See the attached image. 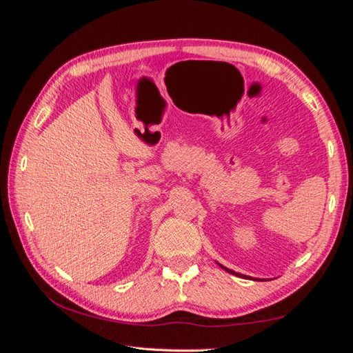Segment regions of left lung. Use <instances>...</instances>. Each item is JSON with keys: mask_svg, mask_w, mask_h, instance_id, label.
Masks as SVG:
<instances>
[{"mask_svg": "<svg viewBox=\"0 0 353 353\" xmlns=\"http://www.w3.org/2000/svg\"><path fill=\"white\" fill-rule=\"evenodd\" d=\"M221 266H222V265H221ZM222 268H223V266H222ZM225 271H227V272H230V274H236V272L231 271V270H228V268H225ZM236 275H240V276H245V275H241V274H236ZM245 279H249V276H245Z\"/></svg>", "mask_w": 353, "mask_h": 353, "instance_id": "left-lung-1", "label": "left lung"}]
</instances>
